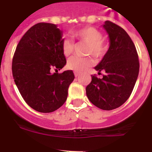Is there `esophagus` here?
<instances>
[{
	"instance_id": "34e87169",
	"label": "esophagus",
	"mask_w": 152,
	"mask_h": 152,
	"mask_svg": "<svg viewBox=\"0 0 152 152\" xmlns=\"http://www.w3.org/2000/svg\"><path fill=\"white\" fill-rule=\"evenodd\" d=\"M80 72H76V71H75V72H74V75H75V76H76V77H77V76H80Z\"/></svg>"
}]
</instances>
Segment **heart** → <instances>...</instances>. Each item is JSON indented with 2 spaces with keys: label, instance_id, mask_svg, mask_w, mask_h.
Wrapping results in <instances>:
<instances>
[{
  "label": "heart",
  "instance_id": "1",
  "mask_svg": "<svg viewBox=\"0 0 152 152\" xmlns=\"http://www.w3.org/2000/svg\"><path fill=\"white\" fill-rule=\"evenodd\" d=\"M72 38L80 42H84L88 45L86 54L93 55L94 57L100 58L104 57L107 52L109 45L104 39L103 34L100 30L92 26H85L77 29L72 33ZM75 45L70 39H65L62 42V49L65 56H70L73 53ZM94 64L92 57H73L67 62V67L76 72H82L88 67Z\"/></svg>",
  "mask_w": 152,
  "mask_h": 152
}]
</instances>
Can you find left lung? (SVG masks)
<instances>
[{"label":"left lung","instance_id":"left-lung-1","mask_svg":"<svg viewBox=\"0 0 152 152\" xmlns=\"http://www.w3.org/2000/svg\"><path fill=\"white\" fill-rule=\"evenodd\" d=\"M104 28L109 35L110 48L95 67L103 78L92 75L86 88L92 104L100 109L111 110L119 107L130 97L139 72L138 55L133 41L124 29L110 21Z\"/></svg>","mask_w":152,"mask_h":152}]
</instances>
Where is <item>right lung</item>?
Segmentation results:
<instances>
[{
	"label": "right lung",
	"instance_id": "obj_1",
	"mask_svg": "<svg viewBox=\"0 0 152 152\" xmlns=\"http://www.w3.org/2000/svg\"><path fill=\"white\" fill-rule=\"evenodd\" d=\"M62 35L54 24L38 23L23 35L12 59V74L21 96L41 113H51L64 104L75 78L72 70L56 72L66 64Z\"/></svg>",
	"mask_w": 152,
	"mask_h": 152
}]
</instances>
